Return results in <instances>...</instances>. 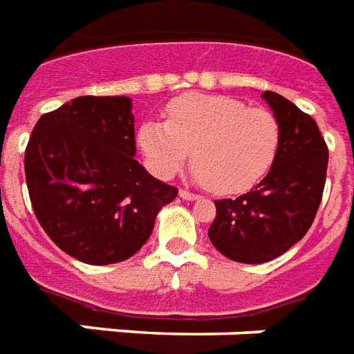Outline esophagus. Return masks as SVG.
Here are the masks:
<instances>
[{
  "label": "esophagus",
  "instance_id": "1",
  "mask_svg": "<svg viewBox=\"0 0 354 354\" xmlns=\"http://www.w3.org/2000/svg\"><path fill=\"white\" fill-rule=\"evenodd\" d=\"M180 196H182L183 201H198V198H201L198 195L191 193V191H185V189H180Z\"/></svg>",
  "mask_w": 354,
  "mask_h": 354
}]
</instances>
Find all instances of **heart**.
Segmentation results:
<instances>
[{
  "label": "heart",
  "mask_w": 354,
  "mask_h": 354,
  "mask_svg": "<svg viewBox=\"0 0 354 354\" xmlns=\"http://www.w3.org/2000/svg\"><path fill=\"white\" fill-rule=\"evenodd\" d=\"M280 137L269 109L223 94L178 96L167 105V122L148 120L137 135L158 176H174L191 158L196 176L219 195L243 193L260 182L274 163Z\"/></svg>",
  "instance_id": "b5f03b06"
}]
</instances>
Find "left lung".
Instances as JSON below:
<instances>
[{
	"label": "left lung",
	"mask_w": 354,
	"mask_h": 354,
	"mask_svg": "<svg viewBox=\"0 0 354 354\" xmlns=\"http://www.w3.org/2000/svg\"><path fill=\"white\" fill-rule=\"evenodd\" d=\"M280 124V148L263 180L237 198L215 201L207 230L221 254L241 263L274 260L314 223L327 178L328 148L317 124L284 96L261 94Z\"/></svg>",
	"instance_id": "left-lung-1"
}]
</instances>
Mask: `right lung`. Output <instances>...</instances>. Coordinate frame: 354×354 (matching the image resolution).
I'll return each mask as SVG.
<instances>
[{
  "label": "right lung",
  "instance_id": "obj_1",
  "mask_svg": "<svg viewBox=\"0 0 354 354\" xmlns=\"http://www.w3.org/2000/svg\"><path fill=\"white\" fill-rule=\"evenodd\" d=\"M133 124L128 96H80L42 115L27 142V191L40 226L91 266L133 256L178 195L133 159Z\"/></svg>",
  "mask_w": 354,
  "mask_h": 354
}]
</instances>
